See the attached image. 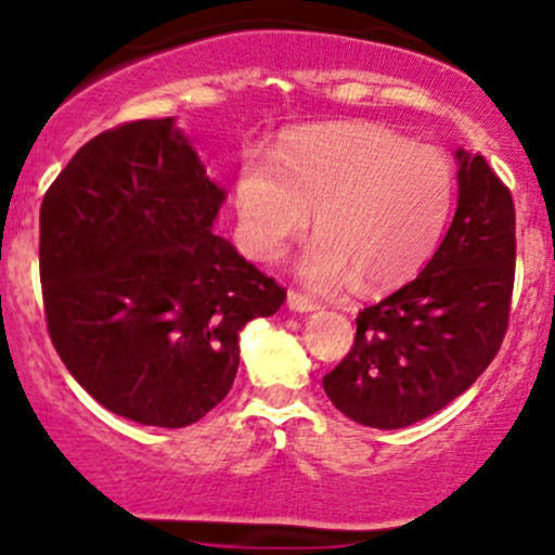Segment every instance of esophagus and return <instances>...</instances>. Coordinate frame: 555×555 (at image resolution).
Masks as SVG:
<instances>
[{
  "label": "esophagus",
  "instance_id": "esophagus-1",
  "mask_svg": "<svg viewBox=\"0 0 555 555\" xmlns=\"http://www.w3.org/2000/svg\"><path fill=\"white\" fill-rule=\"evenodd\" d=\"M286 305H289V310H297V313H310V310L321 308V305H318V299L302 295V292H295V289H289V295H286Z\"/></svg>",
  "mask_w": 555,
  "mask_h": 555
}]
</instances>
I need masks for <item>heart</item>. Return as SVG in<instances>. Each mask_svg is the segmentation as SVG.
<instances>
[{
    "instance_id": "b5f03b06",
    "label": "heart",
    "mask_w": 555,
    "mask_h": 555,
    "mask_svg": "<svg viewBox=\"0 0 555 555\" xmlns=\"http://www.w3.org/2000/svg\"><path fill=\"white\" fill-rule=\"evenodd\" d=\"M456 171L436 145L373 122L299 130L271 158L245 154L234 180L240 232L258 260H279L315 211L318 240L299 273L318 289L412 276L443 237Z\"/></svg>"
}]
</instances>
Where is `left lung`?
Segmentation results:
<instances>
[{
  "label": "left lung",
  "mask_w": 555,
  "mask_h": 555,
  "mask_svg": "<svg viewBox=\"0 0 555 555\" xmlns=\"http://www.w3.org/2000/svg\"><path fill=\"white\" fill-rule=\"evenodd\" d=\"M454 221L417 279L358 313L352 349L323 388L367 428L436 415L480 378L508 328L517 234L508 188L480 154L456 151Z\"/></svg>",
  "instance_id": "1"
}]
</instances>
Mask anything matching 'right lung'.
I'll return each instance as SVG.
<instances>
[{
    "label": "right lung",
    "instance_id": "obj_1",
    "mask_svg": "<svg viewBox=\"0 0 555 555\" xmlns=\"http://www.w3.org/2000/svg\"><path fill=\"white\" fill-rule=\"evenodd\" d=\"M224 197L171 117L88 140L43 195L49 336L114 415L197 423L234 384L245 323L282 308L284 286L214 234Z\"/></svg>",
    "mask_w": 555,
    "mask_h": 555
}]
</instances>
